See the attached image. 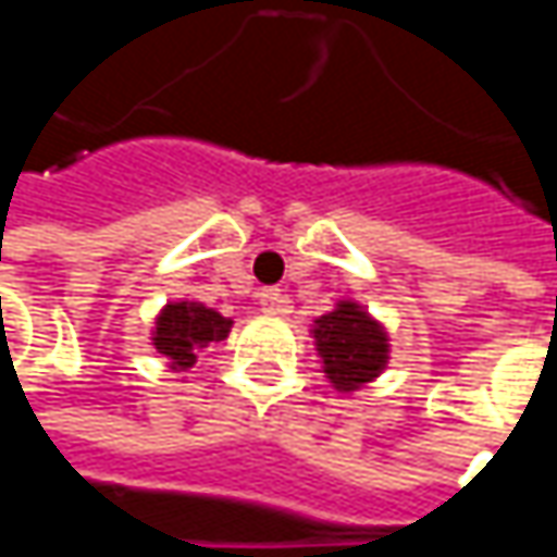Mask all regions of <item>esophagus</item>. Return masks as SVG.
Instances as JSON below:
<instances>
[{"label":"esophagus","instance_id":"obj_1","mask_svg":"<svg viewBox=\"0 0 557 557\" xmlns=\"http://www.w3.org/2000/svg\"><path fill=\"white\" fill-rule=\"evenodd\" d=\"M286 293L283 289H261V306H264V312H286Z\"/></svg>","mask_w":557,"mask_h":557}]
</instances>
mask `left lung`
<instances>
[{"instance_id": "8db88e82", "label": "left lung", "mask_w": 557, "mask_h": 557, "mask_svg": "<svg viewBox=\"0 0 557 557\" xmlns=\"http://www.w3.org/2000/svg\"><path fill=\"white\" fill-rule=\"evenodd\" d=\"M312 338L322 358V374L338 393L371 384L387 368L389 338L384 325L351 299H338L332 312L319 315Z\"/></svg>"}]
</instances>
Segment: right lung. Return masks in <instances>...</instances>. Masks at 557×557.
<instances>
[{
    "mask_svg": "<svg viewBox=\"0 0 557 557\" xmlns=\"http://www.w3.org/2000/svg\"><path fill=\"white\" fill-rule=\"evenodd\" d=\"M232 332V319H225L222 312L183 299V302H168L154 322L151 332V345L158 348V355L168 358L173 371H189L199 358L202 348H209L212 342L228 338Z\"/></svg>",
    "mask_w": 557,
    "mask_h": 557,
    "instance_id": "1",
    "label": "right lung"
}]
</instances>
